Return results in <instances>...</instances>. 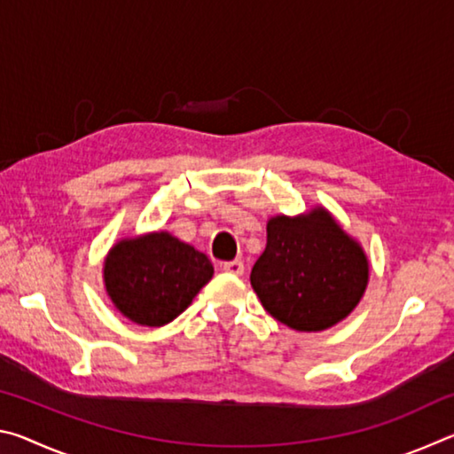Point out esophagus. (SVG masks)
<instances>
[{"mask_svg": "<svg viewBox=\"0 0 454 454\" xmlns=\"http://www.w3.org/2000/svg\"><path fill=\"white\" fill-rule=\"evenodd\" d=\"M222 270L234 276H242L244 274V262L242 260H232V262H224L222 264Z\"/></svg>", "mask_w": 454, "mask_h": 454, "instance_id": "1", "label": "esophagus"}]
</instances>
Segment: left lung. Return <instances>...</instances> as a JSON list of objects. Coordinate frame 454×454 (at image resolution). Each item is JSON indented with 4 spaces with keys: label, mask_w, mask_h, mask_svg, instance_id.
I'll return each mask as SVG.
<instances>
[{
    "label": "left lung",
    "mask_w": 454,
    "mask_h": 454,
    "mask_svg": "<svg viewBox=\"0 0 454 454\" xmlns=\"http://www.w3.org/2000/svg\"><path fill=\"white\" fill-rule=\"evenodd\" d=\"M272 317L298 333H320L356 309L368 286V258L325 206L272 216L266 248L250 274Z\"/></svg>",
    "instance_id": "left-lung-1"
}]
</instances>
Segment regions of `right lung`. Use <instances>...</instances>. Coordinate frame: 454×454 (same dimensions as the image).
Masks as SVG:
<instances>
[{
	"instance_id": "add662e5",
	"label": "right lung",
	"mask_w": 454,
	"mask_h": 454,
	"mask_svg": "<svg viewBox=\"0 0 454 454\" xmlns=\"http://www.w3.org/2000/svg\"><path fill=\"white\" fill-rule=\"evenodd\" d=\"M212 274L208 256L166 230L121 238L104 260L107 298L128 320L152 328L178 318Z\"/></svg>"
}]
</instances>
